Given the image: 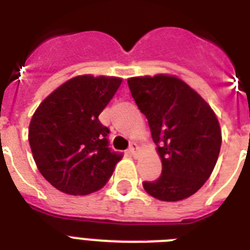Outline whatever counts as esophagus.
I'll return each instance as SVG.
<instances>
[{
  "instance_id": "esophagus-1",
  "label": "esophagus",
  "mask_w": 250,
  "mask_h": 250,
  "mask_svg": "<svg viewBox=\"0 0 250 250\" xmlns=\"http://www.w3.org/2000/svg\"><path fill=\"white\" fill-rule=\"evenodd\" d=\"M137 150H139V146H137L136 143H132V144L129 145V149H128V152L132 154V156H136V153Z\"/></svg>"
}]
</instances>
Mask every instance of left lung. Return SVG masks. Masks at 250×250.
<instances>
[{
    "mask_svg": "<svg viewBox=\"0 0 250 250\" xmlns=\"http://www.w3.org/2000/svg\"><path fill=\"white\" fill-rule=\"evenodd\" d=\"M139 109L148 119L162 161V172L143 187L161 201H180L196 193L217 164L222 132L215 114L183 80L170 75L127 80Z\"/></svg>",
    "mask_w": 250,
    "mask_h": 250,
    "instance_id": "1",
    "label": "left lung"
}]
</instances>
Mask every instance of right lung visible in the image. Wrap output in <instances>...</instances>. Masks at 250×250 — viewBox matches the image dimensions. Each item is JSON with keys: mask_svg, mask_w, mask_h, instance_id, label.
<instances>
[{"mask_svg": "<svg viewBox=\"0 0 250 250\" xmlns=\"http://www.w3.org/2000/svg\"><path fill=\"white\" fill-rule=\"evenodd\" d=\"M121 83L113 76H76L33 114L28 129L33 160L61 192L84 196L101 189L122 160V153L109 148L110 129L98 119Z\"/></svg>", "mask_w": 250, "mask_h": 250, "instance_id": "1", "label": "right lung"}]
</instances>
